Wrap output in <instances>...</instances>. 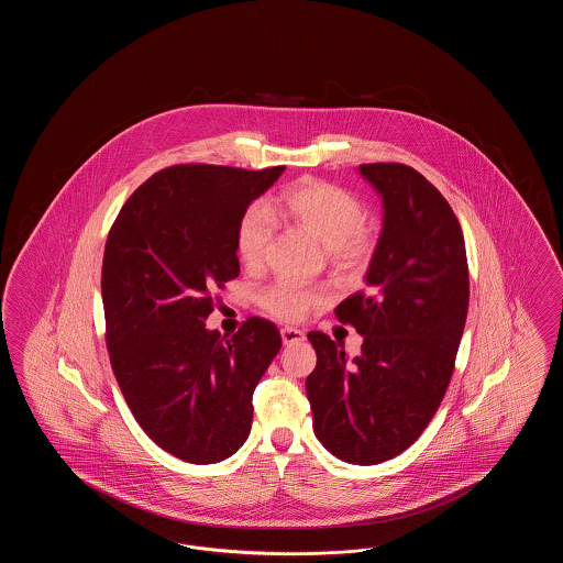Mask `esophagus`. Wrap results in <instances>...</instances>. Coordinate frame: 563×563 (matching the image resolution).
Wrapping results in <instances>:
<instances>
[{
    "label": "esophagus",
    "instance_id": "34e87169",
    "mask_svg": "<svg viewBox=\"0 0 563 563\" xmlns=\"http://www.w3.org/2000/svg\"><path fill=\"white\" fill-rule=\"evenodd\" d=\"M280 338H283V344L289 346V344L303 342V340H306V333H303L301 329H297V327H285V329H280Z\"/></svg>",
    "mask_w": 563,
    "mask_h": 563
}]
</instances>
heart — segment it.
<instances>
[{
	"label": "heart",
	"mask_w": 563,
	"mask_h": 563,
	"mask_svg": "<svg viewBox=\"0 0 563 563\" xmlns=\"http://www.w3.org/2000/svg\"><path fill=\"white\" fill-rule=\"evenodd\" d=\"M272 214L324 246V257L335 269L358 272L374 253V230L365 221L361 200L349 189L321 179H301L285 189L272 205ZM274 225L266 211L251 209L239 223L236 251L242 264L260 268L268 255ZM324 294L291 283H276L260 295V303L280 321H299L319 308Z\"/></svg>",
	"instance_id": "1"
}]
</instances>
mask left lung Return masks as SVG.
Here are the masks:
<instances>
[{"instance_id":"left-lung-1","label":"left lung","mask_w":563,"mask_h":563,"mask_svg":"<svg viewBox=\"0 0 563 563\" xmlns=\"http://www.w3.org/2000/svg\"><path fill=\"white\" fill-rule=\"evenodd\" d=\"M382 196L384 221L367 289L335 314L361 335V354L321 331L308 340L317 367L306 379L314 434L350 464H379L429 427L454 374L468 312V264L450 202L416 168L361 164Z\"/></svg>"}]
</instances>
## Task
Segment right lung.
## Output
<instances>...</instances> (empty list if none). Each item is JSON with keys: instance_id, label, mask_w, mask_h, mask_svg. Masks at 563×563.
I'll return each mask as SVG.
<instances>
[{"instance_id": "right-lung-1", "label": "right lung", "mask_w": 563, "mask_h": 563, "mask_svg": "<svg viewBox=\"0 0 563 563\" xmlns=\"http://www.w3.org/2000/svg\"><path fill=\"white\" fill-rule=\"evenodd\" d=\"M285 166L177 164L152 175L109 230L101 295L109 361L139 427L191 464L234 454L253 422V390L283 346L253 317L221 338L205 321L241 272L236 232Z\"/></svg>"}]
</instances>
